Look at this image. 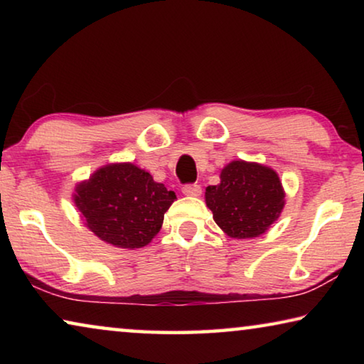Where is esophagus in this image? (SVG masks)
Masks as SVG:
<instances>
[{
	"instance_id": "34e87169",
	"label": "esophagus",
	"mask_w": 364,
	"mask_h": 364,
	"mask_svg": "<svg viewBox=\"0 0 364 364\" xmlns=\"http://www.w3.org/2000/svg\"><path fill=\"white\" fill-rule=\"evenodd\" d=\"M183 194L191 197H199L202 194V188L199 184H186V186H183Z\"/></svg>"
}]
</instances>
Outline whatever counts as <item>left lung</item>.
Wrapping results in <instances>:
<instances>
[{
	"mask_svg": "<svg viewBox=\"0 0 364 364\" xmlns=\"http://www.w3.org/2000/svg\"><path fill=\"white\" fill-rule=\"evenodd\" d=\"M286 193L276 171L267 165L232 160L217 186L205 188V204L226 236L252 239L267 232L284 208Z\"/></svg>",
	"mask_w": 364,
	"mask_h": 364,
	"instance_id": "1",
	"label": "left lung"
}]
</instances>
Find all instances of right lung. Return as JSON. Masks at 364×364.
<instances>
[{
  "instance_id": "add662e5",
  "label": "right lung",
  "mask_w": 364,
  "mask_h": 364,
  "mask_svg": "<svg viewBox=\"0 0 364 364\" xmlns=\"http://www.w3.org/2000/svg\"><path fill=\"white\" fill-rule=\"evenodd\" d=\"M72 197L86 228L101 241L141 249L160 231L176 194L138 165L117 162L80 181Z\"/></svg>"
}]
</instances>
